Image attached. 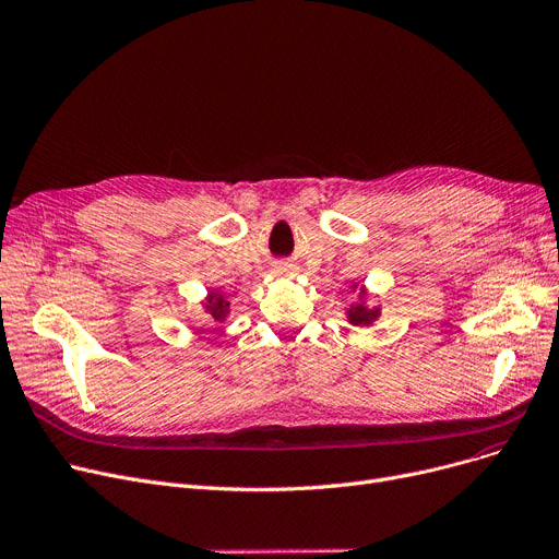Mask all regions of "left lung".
I'll list each match as a JSON object with an SVG mask.
<instances>
[{"label": "left lung", "mask_w": 559, "mask_h": 559, "mask_svg": "<svg viewBox=\"0 0 559 559\" xmlns=\"http://www.w3.org/2000/svg\"><path fill=\"white\" fill-rule=\"evenodd\" d=\"M352 288H356V284ZM358 295H360V298H366V288L364 286L358 288ZM379 313H381L379 307H368L366 302H356V305H349L347 320L352 324H356V326H366V324H372L379 318Z\"/></svg>", "instance_id": "1"}]
</instances>
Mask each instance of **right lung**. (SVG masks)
Returning a JSON list of instances; mask_svg holds the SVG:
<instances>
[{
  "label": "right lung",
  "instance_id": "obj_1",
  "mask_svg": "<svg viewBox=\"0 0 559 559\" xmlns=\"http://www.w3.org/2000/svg\"><path fill=\"white\" fill-rule=\"evenodd\" d=\"M203 307H205V313L210 316V322H214V324L223 322L227 318V313H229V302L223 298L218 290H210L207 293Z\"/></svg>",
  "mask_w": 559,
  "mask_h": 559
}]
</instances>
